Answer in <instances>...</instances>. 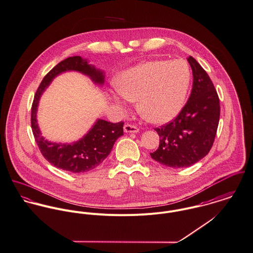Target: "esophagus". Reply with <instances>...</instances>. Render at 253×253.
<instances>
[{
  "mask_svg": "<svg viewBox=\"0 0 253 253\" xmlns=\"http://www.w3.org/2000/svg\"><path fill=\"white\" fill-rule=\"evenodd\" d=\"M124 130H125V132H133V133H137L138 131H139V128H138L136 126H134V125L126 124V125H125V126H124Z\"/></svg>",
  "mask_w": 253,
  "mask_h": 253,
  "instance_id": "1",
  "label": "esophagus"
}]
</instances>
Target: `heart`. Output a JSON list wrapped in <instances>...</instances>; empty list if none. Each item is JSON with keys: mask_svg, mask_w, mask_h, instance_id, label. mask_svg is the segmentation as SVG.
<instances>
[{"mask_svg": "<svg viewBox=\"0 0 253 253\" xmlns=\"http://www.w3.org/2000/svg\"><path fill=\"white\" fill-rule=\"evenodd\" d=\"M190 83V69L183 60L151 61L124 71L112 95L119 106L137 101L138 110L147 120L164 124L183 109Z\"/></svg>", "mask_w": 253, "mask_h": 253, "instance_id": "heart-1", "label": "heart"}]
</instances>
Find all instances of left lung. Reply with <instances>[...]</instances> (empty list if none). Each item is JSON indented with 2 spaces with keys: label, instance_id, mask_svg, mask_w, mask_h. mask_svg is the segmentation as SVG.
I'll return each mask as SVG.
<instances>
[{
  "label": "left lung",
  "instance_id": "left-lung-1",
  "mask_svg": "<svg viewBox=\"0 0 253 253\" xmlns=\"http://www.w3.org/2000/svg\"><path fill=\"white\" fill-rule=\"evenodd\" d=\"M192 90L178 116L156 127L160 146L151 157L161 164L183 168L207 156L212 147L220 116L219 98L206 70L189 56Z\"/></svg>",
  "mask_w": 253,
  "mask_h": 253
}]
</instances>
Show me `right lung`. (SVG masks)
Returning a JSON list of instances; mask_svg holds the SVG:
<instances>
[{
    "mask_svg": "<svg viewBox=\"0 0 253 253\" xmlns=\"http://www.w3.org/2000/svg\"><path fill=\"white\" fill-rule=\"evenodd\" d=\"M67 70L85 73L98 84L104 81L103 73L89 66L80 56L69 57L60 62L46 74L35 93L31 109V125L37 145L46 161L57 168L71 173H83L94 169L108 157L116 140L124 135V122L113 124L98 120L89 133L74 144H57L44 140L36 119L39 100L52 79Z\"/></svg>",
    "mask_w": 253,
    "mask_h": 253,
    "instance_id": "right-lung-1",
    "label": "right lung"
}]
</instances>
